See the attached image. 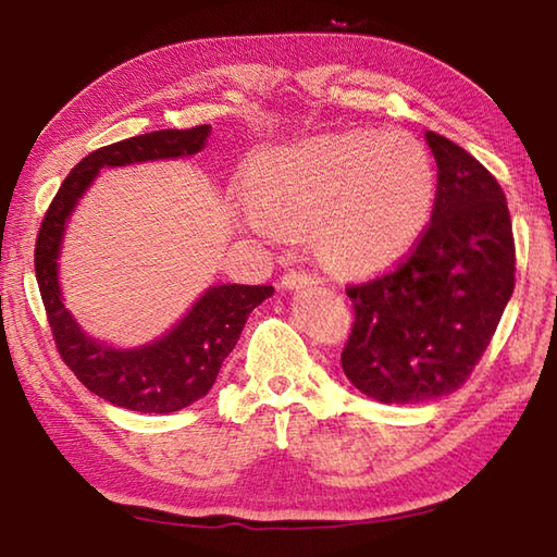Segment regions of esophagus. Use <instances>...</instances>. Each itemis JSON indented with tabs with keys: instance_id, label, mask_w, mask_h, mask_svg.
Instances as JSON below:
<instances>
[{
	"instance_id": "obj_1",
	"label": "esophagus",
	"mask_w": 557,
	"mask_h": 557,
	"mask_svg": "<svg viewBox=\"0 0 557 557\" xmlns=\"http://www.w3.org/2000/svg\"><path fill=\"white\" fill-rule=\"evenodd\" d=\"M301 285H319V277L311 275V272H304V270H287L285 275H282V287L294 289Z\"/></svg>"
}]
</instances>
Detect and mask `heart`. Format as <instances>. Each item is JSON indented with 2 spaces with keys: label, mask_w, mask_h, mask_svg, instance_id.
Listing matches in <instances>:
<instances>
[{
  "label": "heart",
  "mask_w": 557,
  "mask_h": 557,
  "mask_svg": "<svg viewBox=\"0 0 557 557\" xmlns=\"http://www.w3.org/2000/svg\"><path fill=\"white\" fill-rule=\"evenodd\" d=\"M244 188L256 212L250 234L313 232L325 265L364 275L418 242L437 195L430 151L406 129H341L272 147L248 161Z\"/></svg>",
  "instance_id": "b5f03b06"
}]
</instances>
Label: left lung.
Listing matches in <instances>:
<instances>
[{
    "label": "left lung",
    "instance_id": "1",
    "mask_svg": "<svg viewBox=\"0 0 557 557\" xmlns=\"http://www.w3.org/2000/svg\"><path fill=\"white\" fill-rule=\"evenodd\" d=\"M424 137L437 159L432 220L394 270L345 287L355 321L343 372L381 403L463 386L515 292V234L497 178L451 139Z\"/></svg>",
    "mask_w": 557,
    "mask_h": 557
}]
</instances>
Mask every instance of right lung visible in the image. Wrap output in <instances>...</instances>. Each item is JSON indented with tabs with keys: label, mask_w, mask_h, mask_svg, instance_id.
<instances>
[{
	"label": "right lung",
	"mask_w": 557,
	"mask_h": 557,
	"mask_svg": "<svg viewBox=\"0 0 557 557\" xmlns=\"http://www.w3.org/2000/svg\"><path fill=\"white\" fill-rule=\"evenodd\" d=\"M210 133V125L159 129L91 151L70 171L40 222L33 265L54 347L91 394L125 410L173 412L202 398L236 347L248 313L275 289L272 285H216L207 289L188 315L161 341L137 350H113L86 337L60 299L58 256L64 222L98 169L188 157L205 147Z\"/></svg>",
	"instance_id": "1"
}]
</instances>
